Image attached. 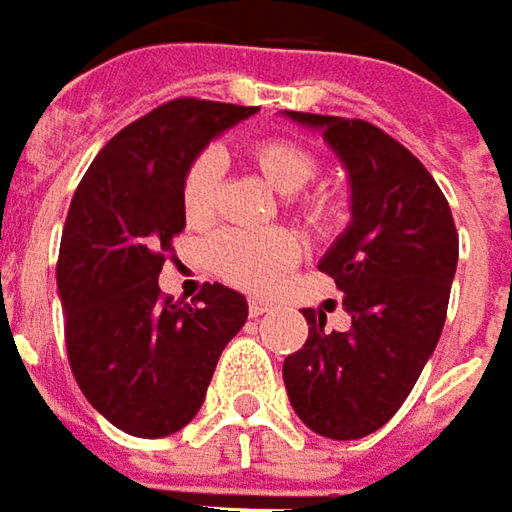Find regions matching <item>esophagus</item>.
Returning a JSON list of instances; mask_svg holds the SVG:
<instances>
[{"instance_id":"obj_1","label":"esophagus","mask_w":512,"mask_h":512,"mask_svg":"<svg viewBox=\"0 0 512 512\" xmlns=\"http://www.w3.org/2000/svg\"><path fill=\"white\" fill-rule=\"evenodd\" d=\"M269 309H272V300H266V297H249V314L252 317H260V314H266Z\"/></svg>"}]
</instances>
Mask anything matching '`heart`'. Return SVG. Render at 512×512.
Masks as SVG:
<instances>
[{
    "instance_id": "obj_1",
    "label": "heart",
    "mask_w": 512,
    "mask_h": 512,
    "mask_svg": "<svg viewBox=\"0 0 512 512\" xmlns=\"http://www.w3.org/2000/svg\"><path fill=\"white\" fill-rule=\"evenodd\" d=\"M252 161L260 178L280 195L300 192L317 172L314 155L286 138L257 144L252 150ZM221 167L218 150H206L186 169L181 184V206L192 226L206 223L215 212V189L221 181ZM306 215L311 221H323L328 215V203L323 198H314L306 203ZM209 260L223 280L235 283L240 289H266L300 260V240L286 229H266V232L226 229L209 243Z\"/></svg>"
}]
</instances>
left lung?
Returning a JSON list of instances; mask_svg holds the SVG:
<instances>
[{"label":"left lung","instance_id":"8db88e82","mask_svg":"<svg viewBox=\"0 0 512 512\" xmlns=\"http://www.w3.org/2000/svg\"><path fill=\"white\" fill-rule=\"evenodd\" d=\"M323 135L348 178L351 221L317 269L334 277L351 314L326 331L303 309L309 340L283 362L294 414L326 439L379 431L411 394L445 326L459 238L431 172L391 135L360 118L289 113Z\"/></svg>","mask_w":512,"mask_h":512}]
</instances>
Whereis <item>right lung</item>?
Listing matches in <instances>:
<instances>
[{
    "label": "right lung",
    "mask_w": 512,
    "mask_h": 512,
    "mask_svg": "<svg viewBox=\"0 0 512 512\" xmlns=\"http://www.w3.org/2000/svg\"><path fill=\"white\" fill-rule=\"evenodd\" d=\"M255 113L167 101L98 152L70 201L56 266L67 357L87 402L130 436L161 439L189 425L249 317L246 297L221 283H206L195 306L164 300L158 274L186 226L189 164Z\"/></svg>",
    "instance_id": "add662e5"
}]
</instances>
